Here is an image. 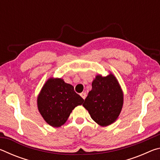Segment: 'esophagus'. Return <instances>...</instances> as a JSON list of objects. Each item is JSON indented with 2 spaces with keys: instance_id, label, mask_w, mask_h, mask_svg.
<instances>
[{
  "instance_id": "obj_1",
  "label": "esophagus",
  "mask_w": 160,
  "mask_h": 160,
  "mask_svg": "<svg viewBox=\"0 0 160 160\" xmlns=\"http://www.w3.org/2000/svg\"><path fill=\"white\" fill-rule=\"evenodd\" d=\"M80 96L82 97V98L83 99H85L87 97V94H86V92H82V93H80Z\"/></svg>"
}]
</instances>
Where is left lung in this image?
Returning a JSON list of instances; mask_svg holds the SVG:
<instances>
[{"mask_svg": "<svg viewBox=\"0 0 160 160\" xmlns=\"http://www.w3.org/2000/svg\"><path fill=\"white\" fill-rule=\"evenodd\" d=\"M123 105V90L114 75L110 72L105 77L96 75L82 106L97 124L107 126L118 118Z\"/></svg>", "mask_w": 160, "mask_h": 160, "instance_id": "obj_1", "label": "left lung"}]
</instances>
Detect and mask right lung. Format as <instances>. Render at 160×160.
<instances>
[{
    "instance_id": "add662e5",
    "label": "right lung",
    "mask_w": 160,
    "mask_h": 160,
    "mask_svg": "<svg viewBox=\"0 0 160 160\" xmlns=\"http://www.w3.org/2000/svg\"><path fill=\"white\" fill-rule=\"evenodd\" d=\"M83 102L74 91L73 86L61 78H50L38 94L37 107L48 125L58 128L66 122L75 107Z\"/></svg>"
}]
</instances>
